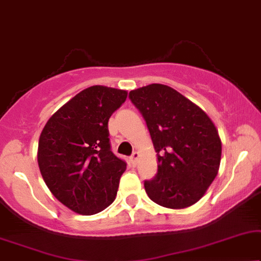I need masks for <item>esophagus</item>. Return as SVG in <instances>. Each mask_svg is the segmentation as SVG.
I'll use <instances>...</instances> for the list:
<instances>
[{"label":"esophagus","mask_w":261,"mask_h":261,"mask_svg":"<svg viewBox=\"0 0 261 261\" xmlns=\"http://www.w3.org/2000/svg\"><path fill=\"white\" fill-rule=\"evenodd\" d=\"M130 162H131V165H133L134 167H136L137 162H138V152H134V154L131 155Z\"/></svg>","instance_id":"esophagus-1"}]
</instances>
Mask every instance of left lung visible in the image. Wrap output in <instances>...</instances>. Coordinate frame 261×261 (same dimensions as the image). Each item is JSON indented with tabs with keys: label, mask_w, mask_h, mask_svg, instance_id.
Instances as JSON below:
<instances>
[{
	"label": "left lung",
	"mask_w": 261,
	"mask_h": 261,
	"mask_svg": "<svg viewBox=\"0 0 261 261\" xmlns=\"http://www.w3.org/2000/svg\"><path fill=\"white\" fill-rule=\"evenodd\" d=\"M158 152V174L144 181L148 197L168 209L196 204L216 178L222 142L199 106L172 87L151 83L131 90Z\"/></svg>",
	"instance_id": "left-lung-1"
}]
</instances>
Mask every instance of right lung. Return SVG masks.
<instances>
[{"instance_id":"add662e5","label":"right lung","mask_w":261,"mask_h":261,"mask_svg":"<svg viewBox=\"0 0 261 261\" xmlns=\"http://www.w3.org/2000/svg\"><path fill=\"white\" fill-rule=\"evenodd\" d=\"M127 92L83 89L52 114L41 131L38 166L51 193L76 214H98L116 199L126 163L111 151L109 119Z\"/></svg>"}]
</instances>
